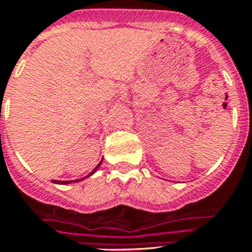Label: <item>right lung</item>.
<instances>
[{
	"label": "right lung",
	"instance_id": "right-lung-1",
	"mask_svg": "<svg viewBox=\"0 0 252 252\" xmlns=\"http://www.w3.org/2000/svg\"><path fill=\"white\" fill-rule=\"evenodd\" d=\"M101 162H103V161H100V162H99V165H97V166H96V167L94 168L93 171H91V172H90V174H89V175H87V176H90V175H93L94 172L96 171L97 168H99V166H100V165H101ZM87 176H86V178H87ZM81 180H84V178L81 179ZM53 182H54V183H55V184H69V183H72V182H74V183H76V182H80V180H65V182H60V180H53Z\"/></svg>",
	"mask_w": 252,
	"mask_h": 252
}]
</instances>
